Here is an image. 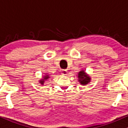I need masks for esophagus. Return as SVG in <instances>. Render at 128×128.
Masks as SVG:
<instances>
[{
	"label": "esophagus",
	"mask_w": 128,
	"mask_h": 128,
	"mask_svg": "<svg viewBox=\"0 0 128 128\" xmlns=\"http://www.w3.org/2000/svg\"><path fill=\"white\" fill-rule=\"evenodd\" d=\"M67 71L66 70H62V72H61V74H62V75L63 76H65L67 74Z\"/></svg>",
	"instance_id": "1"
}]
</instances>
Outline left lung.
Listing matches in <instances>:
<instances>
[{"label": "left lung", "instance_id": "obj_1", "mask_svg": "<svg viewBox=\"0 0 128 128\" xmlns=\"http://www.w3.org/2000/svg\"><path fill=\"white\" fill-rule=\"evenodd\" d=\"M78 80L79 82L82 85H86L88 83L90 82V78L88 74H86V73L84 71H80L78 73Z\"/></svg>", "mask_w": 128, "mask_h": 128}]
</instances>
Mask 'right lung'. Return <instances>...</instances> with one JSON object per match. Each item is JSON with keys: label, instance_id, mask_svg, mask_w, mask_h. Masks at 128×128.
Here are the masks:
<instances>
[{"label": "right lung", "instance_id": "obj_1", "mask_svg": "<svg viewBox=\"0 0 128 128\" xmlns=\"http://www.w3.org/2000/svg\"><path fill=\"white\" fill-rule=\"evenodd\" d=\"M49 78V76H48V75H46V76H44V78H43L44 79H42V80H40V83L42 84H42H43L44 82V80H46V79H48V78Z\"/></svg>", "mask_w": 128, "mask_h": 128}]
</instances>
